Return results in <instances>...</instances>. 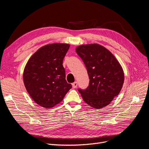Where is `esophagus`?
Returning a JSON list of instances; mask_svg holds the SVG:
<instances>
[{"mask_svg": "<svg viewBox=\"0 0 149 149\" xmlns=\"http://www.w3.org/2000/svg\"><path fill=\"white\" fill-rule=\"evenodd\" d=\"M72 88H76L77 87V85H78L77 82V81H75L74 83H73L72 84Z\"/></svg>", "mask_w": 149, "mask_h": 149, "instance_id": "esophagus-1", "label": "esophagus"}]
</instances>
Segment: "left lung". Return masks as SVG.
I'll use <instances>...</instances> for the list:
<instances>
[{"mask_svg":"<svg viewBox=\"0 0 149 149\" xmlns=\"http://www.w3.org/2000/svg\"><path fill=\"white\" fill-rule=\"evenodd\" d=\"M76 52L84 62L90 80L86 89H78L83 100L97 109L107 106L119 94L124 83V72L119 62L98 44L79 46Z\"/></svg>","mask_w":149,"mask_h":149,"instance_id":"1","label":"left lung"}]
</instances>
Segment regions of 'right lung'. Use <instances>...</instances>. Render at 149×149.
<instances>
[{
	"label": "right lung",
	"mask_w": 149,
	"mask_h": 149,
	"mask_svg": "<svg viewBox=\"0 0 149 149\" xmlns=\"http://www.w3.org/2000/svg\"><path fill=\"white\" fill-rule=\"evenodd\" d=\"M70 45L53 43L38 49L28 61L23 72L26 89L35 102L49 109L60 103L71 84L66 80L63 61Z\"/></svg>",
	"instance_id": "obj_1"
}]
</instances>
